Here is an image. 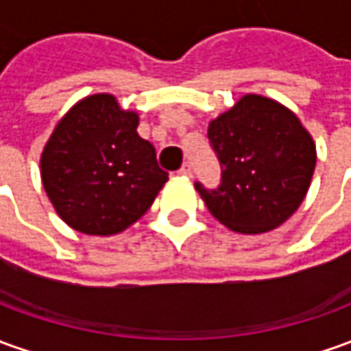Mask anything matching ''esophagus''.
Listing matches in <instances>:
<instances>
[{
  "mask_svg": "<svg viewBox=\"0 0 351 351\" xmlns=\"http://www.w3.org/2000/svg\"><path fill=\"white\" fill-rule=\"evenodd\" d=\"M180 176H183V178H191V176H193V168H191V164H187V162H185V164L181 166Z\"/></svg>",
  "mask_w": 351,
  "mask_h": 351,
  "instance_id": "34e87169",
  "label": "esophagus"
}]
</instances>
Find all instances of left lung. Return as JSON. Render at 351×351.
<instances>
[{
    "mask_svg": "<svg viewBox=\"0 0 351 351\" xmlns=\"http://www.w3.org/2000/svg\"><path fill=\"white\" fill-rule=\"evenodd\" d=\"M221 166L216 189L195 183L210 214L237 233H265L285 223L306 197L315 143L296 114L262 95H245L208 125Z\"/></svg>",
    "mask_w": 351,
    "mask_h": 351,
    "instance_id": "left-lung-1",
    "label": "left lung"
}]
</instances>
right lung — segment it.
Wrapping results in <instances>:
<instances>
[{"label": "right lung", "instance_id": "obj_1", "mask_svg": "<svg viewBox=\"0 0 351 351\" xmlns=\"http://www.w3.org/2000/svg\"><path fill=\"white\" fill-rule=\"evenodd\" d=\"M137 124V112L97 93L72 106L51 134L40 160L43 189L72 229L116 235L143 216L168 181Z\"/></svg>", "mask_w": 351, "mask_h": 351}]
</instances>
